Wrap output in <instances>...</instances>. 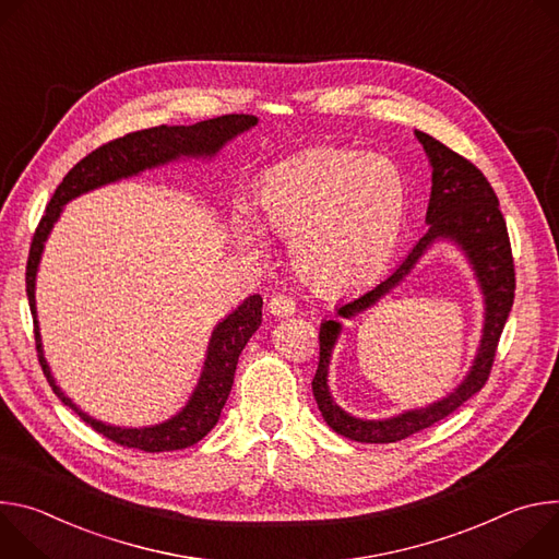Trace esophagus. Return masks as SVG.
<instances>
[{
    "mask_svg": "<svg viewBox=\"0 0 559 559\" xmlns=\"http://www.w3.org/2000/svg\"><path fill=\"white\" fill-rule=\"evenodd\" d=\"M295 311V301L286 295H273L269 301V313L275 318H290Z\"/></svg>",
    "mask_w": 559,
    "mask_h": 559,
    "instance_id": "34e87169",
    "label": "esophagus"
}]
</instances>
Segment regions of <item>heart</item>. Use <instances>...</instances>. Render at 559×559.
Wrapping results in <instances>:
<instances>
[{
	"label": "heart",
	"mask_w": 559,
	"mask_h": 559,
	"mask_svg": "<svg viewBox=\"0 0 559 559\" xmlns=\"http://www.w3.org/2000/svg\"><path fill=\"white\" fill-rule=\"evenodd\" d=\"M266 228L288 239L299 277L322 293L373 282L395 253L406 219V181L382 155L311 148L266 170L255 189ZM239 237L262 246L248 206L235 209Z\"/></svg>",
	"instance_id": "heart-1"
}]
</instances>
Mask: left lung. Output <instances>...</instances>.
<instances>
[{
    "instance_id": "8db88e82",
    "label": "left lung",
    "mask_w": 559,
    "mask_h": 559,
    "mask_svg": "<svg viewBox=\"0 0 559 559\" xmlns=\"http://www.w3.org/2000/svg\"><path fill=\"white\" fill-rule=\"evenodd\" d=\"M432 168L430 200L426 209L428 230L411 248V253L373 288L342 301L335 308V318L324 320L320 326V364L313 380V395L322 411L324 421L353 442L364 444H391L406 440L417 430L457 411L471 400L488 380L495 348L509 320L515 297V269L511 255V241L500 202L490 183L477 166L468 159L430 138L415 131ZM438 240H451L465 253L485 299L483 337L474 364L465 380L447 397L421 409H412L393 418L364 420L346 414L330 395L328 370L334 344L341 334L340 317L349 319L381 298L394 287L423 257L427 248Z\"/></svg>"
}]
</instances>
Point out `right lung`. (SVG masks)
<instances>
[{"label":"right lung","mask_w":559,"mask_h":559,"mask_svg":"<svg viewBox=\"0 0 559 559\" xmlns=\"http://www.w3.org/2000/svg\"><path fill=\"white\" fill-rule=\"evenodd\" d=\"M255 115H222L215 119L198 121L193 127H155L138 133H129L115 142H108L78 162L69 175L61 179L55 195L50 198L46 213L35 230L31 255L26 264V295L31 304V313L35 322V344L44 376L52 389V393L73 408L86 424H91L104 438L112 440L115 444L140 449L146 453H164V451H179L186 447L198 444L209 430L217 424L222 408L228 400L237 359L246 346V342L253 337V333L262 324V297L248 295L235 311H230L222 322L215 324L202 373L198 386L193 389L189 402L181 406L179 413L173 417L153 424V426H112L102 419L91 417L84 413L67 393L61 391L50 373V366L44 357L39 322H37V306H35V284L37 271L41 262V253L46 239L57 224L64 206L95 189H102L106 183H115L119 179L135 177L144 170H153L166 166L177 159H211L215 157L230 140L237 135L251 131L258 127Z\"/></svg>","instance_id":"right-lung-1"}]
</instances>
